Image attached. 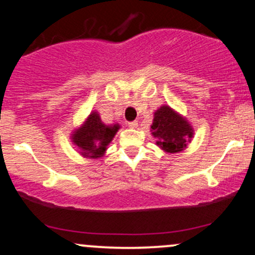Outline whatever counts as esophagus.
I'll return each mask as SVG.
<instances>
[{
    "label": "esophagus",
    "mask_w": 255,
    "mask_h": 255,
    "mask_svg": "<svg viewBox=\"0 0 255 255\" xmlns=\"http://www.w3.org/2000/svg\"><path fill=\"white\" fill-rule=\"evenodd\" d=\"M128 127H129V128H137V121L128 122Z\"/></svg>",
    "instance_id": "obj_1"
}]
</instances>
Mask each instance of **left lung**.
I'll return each instance as SVG.
<instances>
[{"instance_id":"8db88e82","label":"left lung","mask_w":255,"mask_h":255,"mask_svg":"<svg viewBox=\"0 0 255 255\" xmlns=\"http://www.w3.org/2000/svg\"><path fill=\"white\" fill-rule=\"evenodd\" d=\"M151 134L157 139L158 147L168 153H177L192 141L194 128L187 118L164 104L154 111Z\"/></svg>"}]
</instances>
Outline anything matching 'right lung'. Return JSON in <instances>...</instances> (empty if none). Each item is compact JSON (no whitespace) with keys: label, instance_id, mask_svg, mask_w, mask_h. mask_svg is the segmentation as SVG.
Segmentation results:
<instances>
[{"label":"right lung","instance_id":"right-lung-1","mask_svg":"<svg viewBox=\"0 0 255 255\" xmlns=\"http://www.w3.org/2000/svg\"><path fill=\"white\" fill-rule=\"evenodd\" d=\"M121 126L105 125L97 110L91 111L84 122L71 134V141L77 146L78 152L84 158L97 159L107 153L108 146L115 137Z\"/></svg>","mask_w":255,"mask_h":255}]
</instances>
